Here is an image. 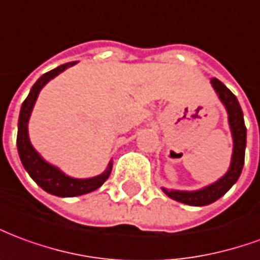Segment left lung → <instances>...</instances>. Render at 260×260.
I'll list each match as a JSON object with an SVG mask.
<instances>
[{
    "label": "left lung",
    "instance_id": "left-lung-1",
    "mask_svg": "<svg viewBox=\"0 0 260 260\" xmlns=\"http://www.w3.org/2000/svg\"><path fill=\"white\" fill-rule=\"evenodd\" d=\"M211 84L214 86L215 92L221 102L225 106L228 112V121L231 127L234 140L233 159L228 172L221 179H218L215 183L206 186L200 190L194 192H182V190H168L162 189L167 196L174 199L180 203L189 204V206H207L215 200L224 196L231 189V186L238 180L239 175L242 172L245 161V147H246V127L244 123V113L238 104V99L233 92L228 89L227 86L222 84L221 81L217 78H211Z\"/></svg>",
    "mask_w": 260,
    "mask_h": 260
}]
</instances>
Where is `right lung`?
Returning <instances> with one entry per match:
<instances>
[{"label":"right lung","mask_w":260,"mask_h":260,"mask_svg":"<svg viewBox=\"0 0 260 260\" xmlns=\"http://www.w3.org/2000/svg\"><path fill=\"white\" fill-rule=\"evenodd\" d=\"M75 61L62 64L60 67L51 70L49 73L43 74L36 84L32 86L27 98L23 101L19 113V121H18V137H16V145H18V152L21 158L22 165L25 167L27 174L30 175L36 183H38L43 190L56 194L60 198H74V196H81L85 193L93 192L98 187L104 185V182L109 178L110 171H112V162H109L108 168L104 174L89 178V179H75L64 175L58 168L53 167L51 164L46 162L42 156L39 155L36 150L33 148L30 141H29V134H27V121L29 116L32 113L33 105L38 99V95L40 89L56 75H58L61 71H64L67 67L74 66Z\"/></svg>","instance_id":"1"}]
</instances>
